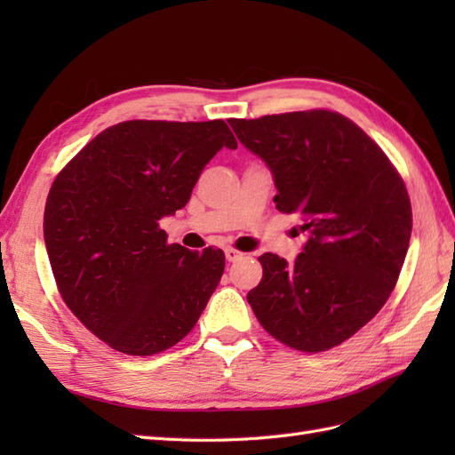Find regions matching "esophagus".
Here are the masks:
<instances>
[{"label":"esophagus","mask_w":455,"mask_h":455,"mask_svg":"<svg viewBox=\"0 0 455 455\" xmlns=\"http://www.w3.org/2000/svg\"><path fill=\"white\" fill-rule=\"evenodd\" d=\"M225 256H227V262H236V259H240L244 254L238 252V250H235V248H227Z\"/></svg>","instance_id":"1"}]
</instances>
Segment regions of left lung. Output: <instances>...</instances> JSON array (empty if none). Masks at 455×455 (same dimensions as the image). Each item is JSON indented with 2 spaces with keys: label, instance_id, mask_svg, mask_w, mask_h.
<instances>
[{
  "label": "left lung",
  "instance_id": "left-lung-1",
  "mask_svg": "<svg viewBox=\"0 0 455 455\" xmlns=\"http://www.w3.org/2000/svg\"><path fill=\"white\" fill-rule=\"evenodd\" d=\"M274 176L275 207L308 235L293 264L259 256L248 303L266 331L301 352L342 344L379 313L409 250L407 188L383 150L340 113L228 119Z\"/></svg>",
  "mask_w": 455,
  "mask_h": 455
}]
</instances>
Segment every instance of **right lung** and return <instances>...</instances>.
Instances as JSON below:
<instances>
[{
    "label": "right lung",
    "instance_id": "add662e5",
    "mask_svg": "<svg viewBox=\"0 0 455 455\" xmlns=\"http://www.w3.org/2000/svg\"><path fill=\"white\" fill-rule=\"evenodd\" d=\"M238 147L225 121H124L58 173L44 244L68 308L129 355L168 350L196 326L225 272L222 250L168 244L158 220L186 207L203 168Z\"/></svg>",
    "mask_w": 455,
    "mask_h": 455
}]
</instances>
